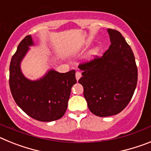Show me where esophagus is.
Returning a JSON list of instances; mask_svg holds the SVG:
<instances>
[{
  "label": "esophagus",
  "mask_w": 151,
  "mask_h": 151,
  "mask_svg": "<svg viewBox=\"0 0 151 151\" xmlns=\"http://www.w3.org/2000/svg\"><path fill=\"white\" fill-rule=\"evenodd\" d=\"M81 76H82V74H81L80 72H76V78L77 81L81 78Z\"/></svg>",
  "instance_id": "esophagus-1"
}]
</instances>
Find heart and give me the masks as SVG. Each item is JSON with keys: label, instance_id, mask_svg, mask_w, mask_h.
<instances>
[{"label": "heart", "instance_id": "1", "mask_svg": "<svg viewBox=\"0 0 151 151\" xmlns=\"http://www.w3.org/2000/svg\"><path fill=\"white\" fill-rule=\"evenodd\" d=\"M98 52H99V49H98V47H95V48L92 49V50L90 51V53H89L88 57L89 59H92V58H94V57H96V56L98 54Z\"/></svg>", "mask_w": 151, "mask_h": 151}]
</instances>
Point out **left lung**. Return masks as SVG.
Wrapping results in <instances>:
<instances>
[{"label": "left lung", "instance_id": "left-lung-1", "mask_svg": "<svg viewBox=\"0 0 151 151\" xmlns=\"http://www.w3.org/2000/svg\"><path fill=\"white\" fill-rule=\"evenodd\" d=\"M111 45L101 57L78 66L89 110L100 117L116 115L130 102L138 82V69L130 46L119 32L108 29Z\"/></svg>", "mask_w": 151, "mask_h": 151}]
</instances>
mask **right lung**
Masks as SVG:
<instances>
[{
    "label": "right lung",
    "mask_w": 151,
    "mask_h": 151,
    "mask_svg": "<svg viewBox=\"0 0 151 151\" xmlns=\"http://www.w3.org/2000/svg\"><path fill=\"white\" fill-rule=\"evenodd\" d=\"M32 45V36H26L12 57L10 91L17 104L32 118L41 122L57 120L67 109L71 88L76 83V71L60 73L50 69L40 79H28L21 71L20 63L29 50V46Z\"/></svg>",
    "instance_id": "add662e5"
}]
</instances>
